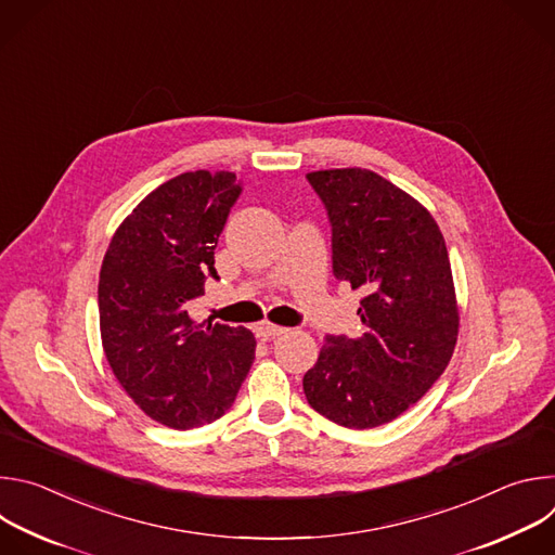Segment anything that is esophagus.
Segmentation results:
<instances>
[{"instance_id":"1","label":"esophagus","mask_w":555,"mask_h":555,"mask_svg":"<svg viewBox=\"0 0 555 555\" xmlns=\"http://www.w3.org/2000/svg\"><path fill=\"white\" fill-rule=\"evenodd\" d=\"M257 334L263 338V340H272V338H279L283 334H287L285 327H279V325H270V323H263L257 327Z\"/></svg>"}]
</instances>
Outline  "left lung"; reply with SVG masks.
Returning a JSON list of instances; mask_svg holds the SVG:
<instances>
[{
	"label": "left lung",
	"instance_id": "obj_1",
	"mask_svg": "<svg viewBox=\"0 0 555 555\" xmlns=\"http://www.w3.org/2000/svg\"><path fill=\"white\" fill-rule=\"evenodd\" d=\"M332 221L334 276L362 289L360 338L327 336L302 377L309 406L364 430L400 417L446 371L459 307L443 234L409 193L369 169L307 173Z\"/></svg>",
	"mask_w": 555,
	"mask_h": 555
}]
</instances>
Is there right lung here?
<instances>
[{
	"label": "right lung",
	"instance_id": "1",
	"mask_svg": "<svg viewBox=\"0 0 555 555\" xmlns=\"http://www.w3.org/2000/svg\"><path fill=\"white\" fill-rule=\"evenodd\" d=\"M242 184L228 171H189L151 191L114 232L99 279L105 358L155 422L189 430L219 420L246 379L250 330L197 325L215 248Z\"/></svg>",
	"mask_w": 555,
	"mask_h": 555
}]
</instances>
